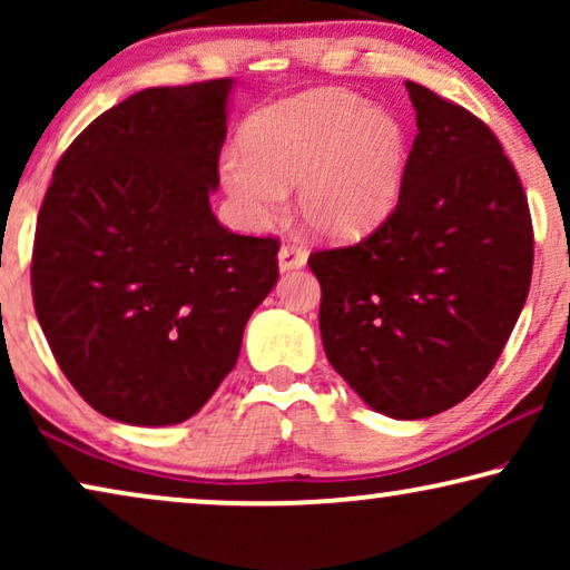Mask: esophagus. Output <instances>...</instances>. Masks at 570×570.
I'll return each mask as SVG.
<instances>
[{
    "instance_id": "obj_1",
    "label": "esophagus",
    "mask_w": 570,
    "mask_h": 570,
    "mask_svg": "<svg viewBox=\"0 0 570 570\" xmlns=\"http://www.w3.org/2000/svg\"><path fill=\"white\" fill-rule=\"evenodd\" d=\"M277 262H279V272L301 269V267H306L308 254H306V248L298 246V244H285L283 248H279Z\"/></svg>"
}]
</instances>
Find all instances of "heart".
<instances>
[{"label":"heart","mask_w":570,"mask_h":570,"mask_svg":"<svg viewBox=\"0 0 570 570\" xmlns=\"http://www.w3.org/2000/svg\"><path fill=\"white\" fill-rule=\"evenodd\" d=\"M220 158V184L254 228L298 213L324 238H357L392 215L410 160L404 121L347 90H311L264 108Z\"/></svg>","instance_id":"1"}]
</instances>
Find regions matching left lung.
<instances>
[{
  "instance_id": "left-lung-1",
  "label": "left lung",
  "mask_w": 570,
  "mask_h": 570,
  "mask_svg": "<svg viewBox=\"0 0 570 570\" xmlns=\"http://www.w3.org/2000/svg\"><path fill=\"white\" fill-rule=\"evenodd\" d=\"M407 92L417 137L394 213L308 267L332 368L381 415L420 420L493 371L532 283L534 233L488 124L417 82Z\"/></svg>"
}]
</instances>
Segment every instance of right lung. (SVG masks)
<instances>
[{
	"instance_id": "add662e5",
	"label": "right lung",
	"mask_w": 570,
	"mask_h": 570,
	"mask_svg": "<svg viewBox=\"0 0 570 570\" xmlns=\"http://www.w3.org/2000/svg\"><path fill=\"white\" fill-rule=\"evenodd\" d=\"M230 88H147L108 108L61 155L38 213V324L77 394L119 423L199 412L277 283V238L225 230L209 207Z\"/></svg>"
}]
</instances>
